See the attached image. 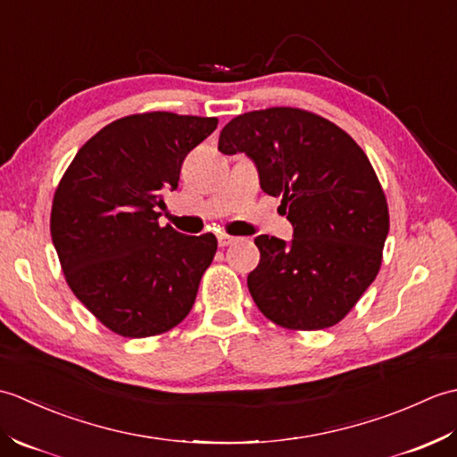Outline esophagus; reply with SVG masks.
<instances>
[{
	"label": "esophagus",
	"instance_id": "obj_1",
	"mask_svg": "<svg viewBox=\"0 0 457 457\" xmlns=\"http://www.w3.org/2000/svg\"><path fill=\"white\" fill-rule=\"evenodd\" d=\"M236 237H231V236H228V234H220L218 236V244H220V247H228V245H234L236 244Z\"/></svg>",
	"mask_w": 457,
	"mask_h": 457
}]
</instances>
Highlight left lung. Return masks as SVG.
<instances>
[{
	"label": "left lung",
	"instance_id": "obj_1",
	"mask_svg": "<svg viewBox=\"0 0 457 457\" xmlns=\"http://www.w3.org/2000/svg\"><path fill=\"white\" fill-rule=\"evenodd\" d=\"M223 154L245 153L259 184L293 223V239L259 236V265L247 277L257 308L290 329L337 324L373 283L389 208L361 147L337 125L296 108L231 120Z\"/></svg>",
	"mask_w": 457,
	"mask_h": 457
}]
</instances>
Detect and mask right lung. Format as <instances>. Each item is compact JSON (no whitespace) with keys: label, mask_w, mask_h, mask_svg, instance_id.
I'll return each instance as SVG.
<instances>
[{"label":"right lung","mask_w":457,"mask_h":457,"mask_svg":"<svg viewBox=\"0 0 457 457\" xmlns=\"http://www.w3.org/2000/svg\"><path fill=\"white\" fill-rule=\"evenodd\" d=\"M216 128V118L128 115L84 143L58 184L51 236L66 283L112 332L149 337L188 316L218 241L161 228L157 210Z\"/></svg>","instance_id":"1"}]
</instances>
